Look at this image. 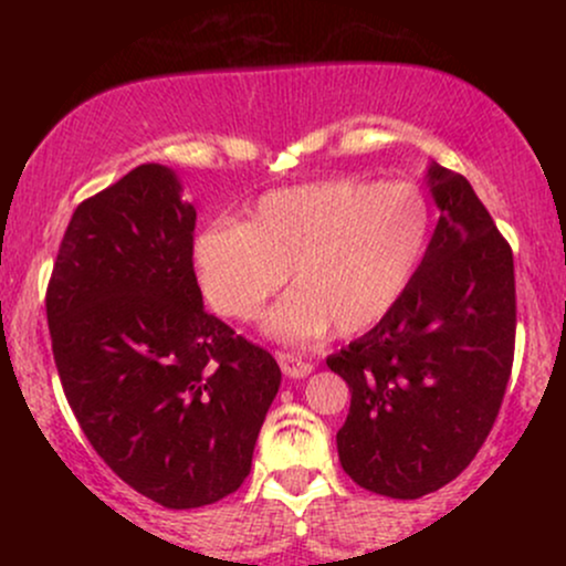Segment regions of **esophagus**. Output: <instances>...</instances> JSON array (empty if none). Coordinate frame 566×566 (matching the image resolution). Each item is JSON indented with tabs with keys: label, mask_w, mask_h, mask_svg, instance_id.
I'll use <instances>...</instances> for the list:
<instances>
[{
	"label": "esophagus",
	"mask_w": 566,
	"mask_h": 566,
	"mask_svg": "<svg viewBox=\"0 0 566 566\" xmlns=\"http://www.w3.org/2000/svg\"><path fill=\"white\" fill-rule=\"evenodd\" d=\"M276 361L287 378H305V375H311V369H314V365L305 361L301 354H295V350H276Z\"/></svg>",
	"instance_id": "obj_1"
}]
</instances>
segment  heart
I'll list each match as a JSON object with an SVG mask.
<instances>
[{
    "instance_id": "obj_1",
    "label": "heart",
    "mask_w": 566,
    "mask_h": 566,
    "mask_svg": "<svg viewBox=\"0 0 566 566\" xmlns=\"http://www.w3.org/2000/svg\"><path fill=\"white\" fill-rule=\"evenodd\" d=\"M433 231V210L412 184L324 180L258 199L239 226H212L193 242L207 301L252 319L284 284L295 290L265 319L284 340L365 333L399 303Z\"/></svg>"
}]
</instances>
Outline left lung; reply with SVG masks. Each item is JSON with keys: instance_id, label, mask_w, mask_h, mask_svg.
<instances>
[{"instance_id": "1", "label": "left lung", "mask_w": 566, "mask_h": 566, "mask_svg": "<svg viewBox=\"0 0 566 566\" xmlns=\"http://www.w3.org/2000/svg\"><path fill=\"white\" fill-rule=\"evenodd\" d=\"M428 186L441 216L412 284L327 359L350 391L343 471L396 500L469 469L495 426L516 340L511 244L463 175L431 165Z\"/></svg>"}]
</instances>
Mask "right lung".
Instances as JSON below:
<instances>
[{
	"label": "right lung",
	"mask_w": 566,
	"mask_h": 566,
	"mask_svg": "<svg viewBox=\"0 0 566 566\" xmlns=\"http://www.w3.org/2000/svg\"><path fill=\"white\" fill-rule=\"evenodd\" d=\"M193 226L175 172L135 167L76 207L44 301L84 437L122 482L175 511L242 486L282 382L269 350L205 311Z\"/></svg>",
	"instance_id": "add662e5"
}]
</instances>
